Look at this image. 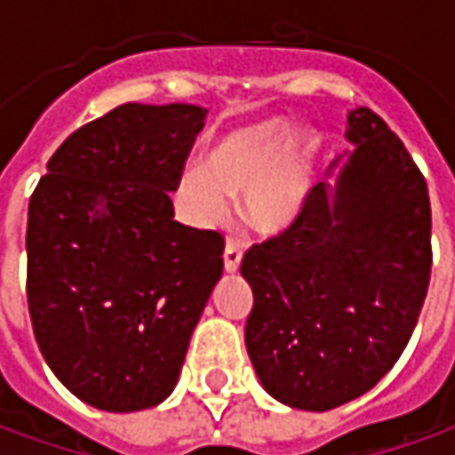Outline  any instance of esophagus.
Masks as SVG:
<instances>
[{"mask_svg": "<svg viewBox=\"0 0 455 455\" xmlns=\"http://www.w3.org/2000/svg\"><path fill=\"white\" fill-rule=\"evenodd\" d=\"M222 258H225V271L235 273L237 268H240V260H243V251H240V245L233 243V240H228Z\"/></svg>", "mask_w": 455, "mask_h": 455, "instance_id": "obj_1", "label": "esophagus"}]
</instances>
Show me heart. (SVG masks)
Segmentation results:
<instances>
[{"mask_svg":"<svg viewBox=\"0 0 455 455\" xmlns=\"http://www.w3.org/2000/svg\"><path fill=\"white\" fill-rule=\"evenodd\" d=\"M319 141L271 118L230 132L204 154V166L187 169L180 200L200 228L228 218V197H243V218L260 235H278L304 210Z\"/></svg>","mask_w":455,"mask_h":455,"instance_id":"heart-1","label":"heart"}]
</instances>
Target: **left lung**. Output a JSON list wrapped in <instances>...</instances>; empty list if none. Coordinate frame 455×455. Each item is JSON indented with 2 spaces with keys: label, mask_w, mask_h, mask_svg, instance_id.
Instances as JSON below:
<instances>
[{
  "label": "left lung",
  "mask_w": 455,
  "mask_h": 455,
  "mask_svg": "<svg viewBox=\"0 0 455 455\" xmlns=\"http://www.w3.org/2000/svg\"><path fill=\"white\" fill-rule=\"evenodd\" d=\"M347 141L357 149L334 187H311L301 215L240 266L253 289L245 347L255 375L299 411L372 390L408 347L428 293L426 177L370 108L349 111Z\"/></svg>",
  "instance_id": "left-lung-1"
}]
</instances>
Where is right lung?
I'll use <instances>...</instances> for the list:
<instances>
[{
  "instance_id": "1",
  "label": "right lung",
  "mask_w": 455,
  "mask_h": 455,
  "mask_svg": "<svg viewBox=\"0 0 455 455\" xmlns=\"http://www.w3.org/2000/svg\"><path fill=\"white\" fill-rule=\"evenodd\" d=\"M207 111L124 103L70 133L27 210V304L44 362L98 411H147L182 372L225 240L174 220Z\"/></svg>"
}]
</instances>
